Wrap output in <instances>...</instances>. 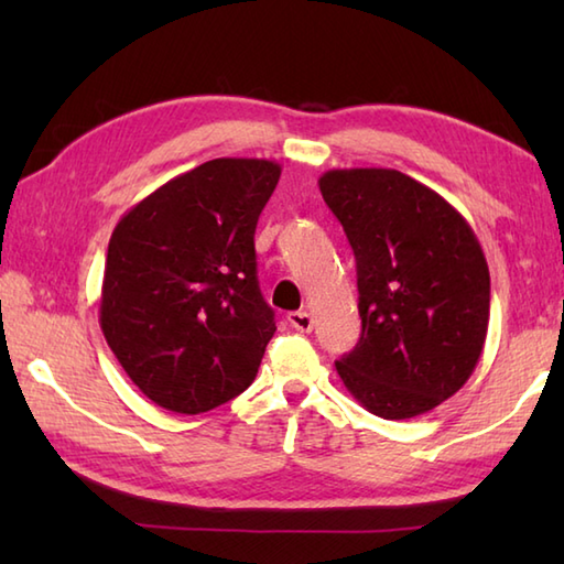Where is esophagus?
Wrapping results in <instances>:
<instances>
[{"label": "esophagus", "instance_id": "1", "mask_svg": "<svg viewBox=\"0 0 564 564\" xmlns=\"http://www.w3.org/2000/svg\"><path fill=\"white\" fill-rule=\"evenodd\" d=\"M289 322H291V327H295L297 332L313 329V315L305 313V310H295V313H289Z\"/></svg>", "mask_w": 564, "mask_h": 564}]
</instances>
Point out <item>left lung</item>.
<instances>
[{"label": "left lung", "mask_w": 564, "mask_h": 564, "mask_svg": "<svg viewBox=\"0 0 564 564\" xmlns=\"http://www.w3.org/2000/svg\"><path fill=\"white\" fill-rule=\"evenodd\" d=\"M322 198L356 257L361 339L337 373L382 419H412L458 392L480 361L489 269L473 227L398 170H332Z\"/></svg>", "instance_id": "obj_1"}]
</instances>
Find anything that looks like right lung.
<instances>
[{
    "mask_svg": "<svg viewBox=\"0 0 564 564\" xmlns=\"http://www.w3.org/2000/svg\"><path fill=\"white\" fill-rule=\"evenodd\" d=\"M279 176L271 160H210L116 225L99 325L128 378L164 410L208 412L257 378L275 322L254 230Z\"/></svg>",
    "mask_w": 564,
    "mask_h": 564,
    "instance_id": "right-lung-1",
    "label": "right lung"
}]
</instances>
